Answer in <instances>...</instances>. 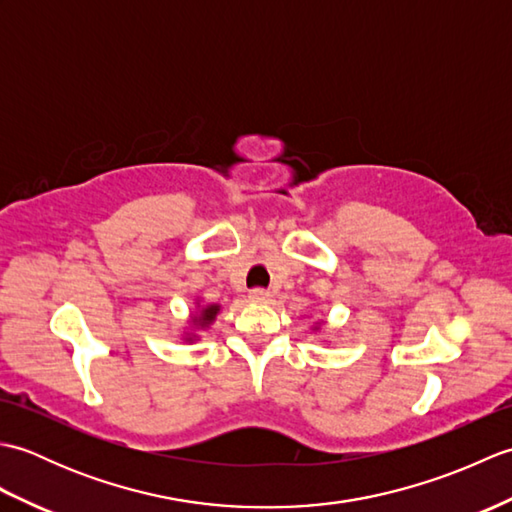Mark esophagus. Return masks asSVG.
<instances>
[{"label": "esophagus", "instance_id": "1", "mask_svg": "<svg viewBox=\"0 0 512 512\" xmlns=\"http://www.w3.org/2000/svg\"><path fill=\"white\" fill-rule=\"evenodd\" d=\"M270 297L273 295H270V290H266V288H253L248 295V299L255 303H266V301H270Z\"/></svg>", "mask_w": 512, "mask_h": 512}]
</instances>
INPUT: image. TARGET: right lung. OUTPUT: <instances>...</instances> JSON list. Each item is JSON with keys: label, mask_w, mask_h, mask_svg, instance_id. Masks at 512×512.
Listing matches in <instances>:
<instances>
[{"label": "right lung", "mask_w": 512, "mask_h": 512, "mask_svg": "<svg viewBox=\"0 0 512 512\" xmlns=\"http://www.w3.org/2000/svg\"><path fill=\"white\" fill-rule=\"evenodd\" d=\"M217 312H220V306H206V308H202L200 317H193V325H198V328H204V325H209L215 319Z\"/></svg>", "instance_id": "right-lung-1"}]
</instances>
